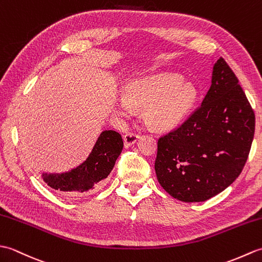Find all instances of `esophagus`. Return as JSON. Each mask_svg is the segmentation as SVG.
<instances>
[{"mask_svg":"<svg viewBox=\"0 0 262 262\" xmlns=\"http://www.w3.org/2000/svg\"><path fill=\"white\" fill-rule=\"evenodd\" d=\"M138 135L136 134H132V133H128V134H126L124 136V145L125 147H130L132 145H134V144L137 142L138 140Z\"/></svg>","mask_w":262,"mask_h":262,"instance_id":"34e87169","label":"esophagus"}]
</instances>
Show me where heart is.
<instances>
[{
    "label": "heart",
    "instance_id": "b5f03b06",
    "mask_svg": "<svg viewBox=\"0 0 262 262\" xmlns=\"http://www.w3.org/2000/svg\"><path fill=\"white\" fill-rule=\"evenodd\" d=\"M198 99L193 83L183 82L179 74L164 73L130 81L116 108L125 116L133 109H142V119L149 129L168 132L188 118Z\"/></svg>",
    "mask_w": 262,
    "mask_h": 262
}]
</instances>
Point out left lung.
Masks as SVG:
<instances>
[{
    "instance_id": "obj_1",
    "label": "left lung",
    "mask_w": 262,
    "mask_h": 262,
    "mask_svg": "<svg viewBox=\"0 0 262 262\" xmlns=\"http://www.w3.org/2000/svg\"><path fill=\"white\" fill-rule=\"evenodd\" d=\"M254 126L251 104L221 57L202 105L180 127L159 138L154 166L160 185L186 203L216 196L242 172Z\"/></svg>"
}]
</instances>
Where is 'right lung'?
I'll list each match as a JSON object with an SVG mask.
<instances>
[{
  "label": "right lung",
  "instance_id": "right-lung-1",
  "mask_svg": "<svg viewBox=\"0 0 262 262\" xmlns=\"http://www.w3.org/2000/svg\"><path fill=\"white\" fill-rule=\"evenodd\" d=\"M122 138L115 130H103L88 159L63 173H42L47 185L64 194L83 196L92 192L109 176L122 151Z\"/></svg>",
  "mask_w": 262,
  "mask_h": 262
}]
</instances>
